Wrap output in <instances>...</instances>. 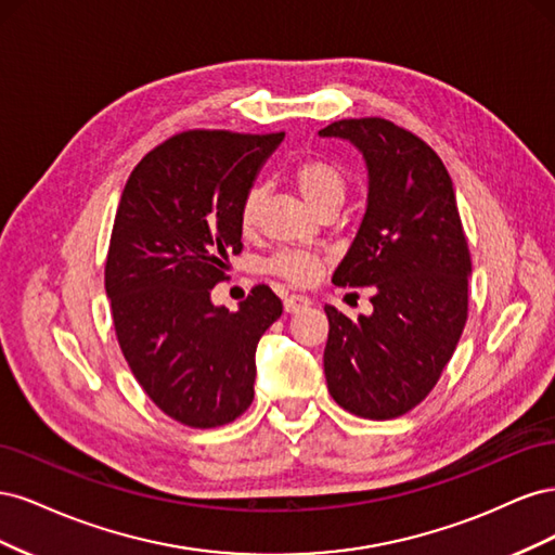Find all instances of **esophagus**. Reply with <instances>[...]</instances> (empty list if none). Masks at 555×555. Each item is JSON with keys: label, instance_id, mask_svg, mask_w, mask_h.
<instances>
[{"label": "esophagus", "instance_id": "34e87169", "mask_svg": "<svg viewBox=\"0 0 555 555\" xmlns=\"http://www.w3.org/2000/svg\"><path fill=\"white\" fill-rule=\"evenodd\" d=\"M312 304V300L308 298V296H300V294H292V296H287L284 298V312H289V314H294V312H300L304 308H308Z\"/></svg>", "mask_w": 555, "mask_h": 555}]
</instances>
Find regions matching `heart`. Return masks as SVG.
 I'll use <instances>...</instances> for the list:
<instances>
[{
	"instance_id": "b5f03b06",
	"label": "heart",
	"mask_w": 555,
	"mask_h": 555,
	"mask_svg": "<svg viewBox=\"0 0 555 555\" xmlns=\"http://www.w3.org/2000/svg\"><path fill=\"white\" fill-rule=\"evenodd\" d=\"M294 184L298 194L304 196L308 204L319 212L324 208H340L347 194V176L328 159H306L294 169ZM261 208V188H251L243 196L241 204V227L249 231L257 224ZM271 271L294 284H308L317 278L319 263L308 255H298V251H282L271 263Z\"/></svg>"
}]
</instances>
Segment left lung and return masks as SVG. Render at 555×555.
<instances>
[{"label":"left lung","mask_w":555,"mask_h":555,"mask_svg":"<svg viewBox=\"0 0 555 555\" xmlns=\"http://www.w3.org/2000/svg\"><path fill=\"white\" fill-rule=\"evenodd\" d=\"M319 137L349 141L367 171L363 220L333 284L373 289V312L357 322L324 308L328 393L357 416L396 418L438 384L467 319L473 263L456 192L433 147L382 117L333 122Z\"/></svg>","instance_id":"left-lung-1"}]
</instances>
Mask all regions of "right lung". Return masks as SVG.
I'll list each match as a JSON object with an SVG mask.
<instances>
[{
  "label": "right lung",
  "instance_id": "obj_1",
  "mask_svg": "<svg viewBox=\"0 0 555 555\" xmlns=\"http://www.w3.org/2000/svg\"><path fill=\"white\" fill-rule=\"evenodd\" d=\"M282 139L184 131L122 190L106 259L115 335L150 400L184 426H224L255 398L257 345L280 298L259 284L229 312L210 292L243 249V196Z\"/></svg>",
  "mask_w": 555,
  "mask_h": 555
}]
</instances>
